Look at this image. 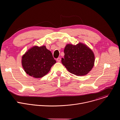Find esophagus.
<instances>
[{
	"mask_svg": "<svg viewBox=\"0 0 120 120\" xmlns=\"http://www.w3.org/2000/svg\"><path fill=\"white\" fill-rule=\"evenodd\" d=\"M61 58H60V57H58V58H57L56 59L57 61V62H60V61H61Z\"/></svg>",
	"mask_w": 120,
	"mask_h": 120,
	"instance_id": "34e87169",
	"label": "esophagus"
}]
</instances>
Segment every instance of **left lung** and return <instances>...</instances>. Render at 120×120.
Returning <instances> with one entry per match:
<instances>
[{"label":"left lung","mask_w":120,"mask_h":120,"mask_svg":"<svg viewBox=\"0 0 120 120\" xmlns=\"http://www.w3.org/2000/svg\"><path fill=\"white\" fill-rule=\"evenodd\" d=\"M62 63L68 72L77 76L87 75L93 68L95 57L93 51L86 45L67 44L64 49Z\"/></svg>","instance_id":"left-lung-1"}]
</instances>
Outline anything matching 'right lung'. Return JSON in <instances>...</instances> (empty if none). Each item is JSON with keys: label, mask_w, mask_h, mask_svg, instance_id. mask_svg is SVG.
<instances>
[{"label": "right lung", "mask_w": 120, "mask_h": 120, "mask_svg": "<svg viewBox=\"0 0 120 120\" xmlns=\"http://www.w3.org/2000/svg\"><path fill=\"white\" fill-rule=\"evenodd\" d=\"M22 65L26 73L34 78L46 75L56 63L52 53L45 45L34 46L22 57Z\"/></svg>", "instance_id": "add662e5"}]
</instances>
